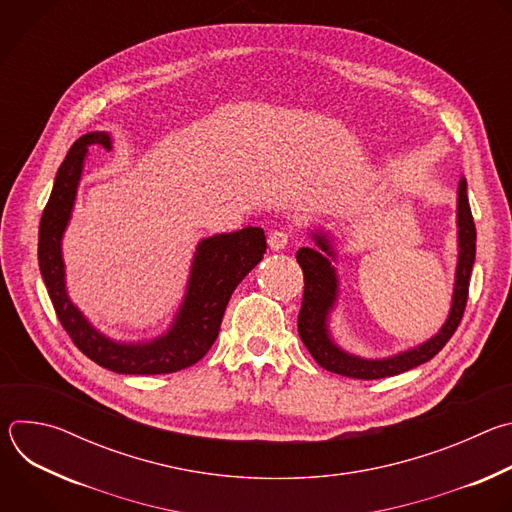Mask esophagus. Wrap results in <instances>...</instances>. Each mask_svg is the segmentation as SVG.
Masks as SVG:
<instances>
[{"mask_svg":"<svg viewBox=\"0 0 512 512\" xmlns=\"http://www.w3.org/2000/svg\"><path fill=\"white\" fill-rule=\"evenodd\" d=\"M287 241H289V235L285 231H273L267 237V245L271 251H283L287 247Z\"/></svg>","mask_w":512,"mask_h":512,"instance_id":"34e87169","label":"esophagus"}]
</instances>
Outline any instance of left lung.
<instances>
[{"label":"left lung","instance_id":"1","mask_svg":"<svg viewBox=\"0 0 512 512\" xmlns=\"http://www.w3.org/2000/svg\"><path fill=\"white\" fill-rule=\"evenodd\" d=\"M468 184L462 176L458 182V204H456V225H458V263H456V275H454V294H452V306L446 322L437 330L431 338L425 342L401 350L391 356L383 358H367L358 356L354 352L344 350L332 336L330 330V316L338 304L340 296V281L338 271L334 267L338 253L334 237L324 231L322 227L312 229L310 237L316 243V249L302 247L296 253V259L304 271V300L302 310L298 316V332L314 360L322 369L350 377V379H385L393 375H401L409 369L419 367V364L431 360L437 352H440L446 342L456 332L466 300H468V287H470V275L476 259V227L472 210L468 204Z\"/></svg>","mask_w":512,"mask_h":512}]
</instances>
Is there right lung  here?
Instances as JSON below:
<instances>
[{
	"label": "right lung",
	"instance_id": "right-lung-1",
	"mask_svg": "<svg viewBox=\"0 0 512 512\" xmlns=\"http://www.w3.org/2000/svg\"><path fill=\"white\" fill-rule=\"evenodd\" d=\"M109 131L79 137L60 164L52 194L40 218L38 263L62 328L99 367L119 375H168L192 367L214 344L235 287L263 259V229L245 227L200 239L192 257L182 304L170 326L150 340L123 342L97 330L70 300L62 237L75 210L79 184L91 150H111Z\"/></svg>",
	"mask_w": 512,
	"mask_h": 512
}]
</instances>
